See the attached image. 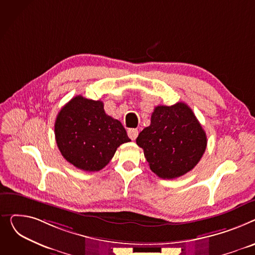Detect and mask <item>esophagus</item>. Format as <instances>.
Wrapping results in <instances>:
<instances>
[{
  "instance_id": "obj_1",
  "label": "esophagus",
  "mask_w": 255,
  "mask_h": 255,
  "mask_svg": "<svg viewBox=\"0 0 255 255\" xmlns=\"http://www.w3.org/2000/svg\"><path fill=\"white\" fill-rule=\"evenodd\" d=\"M128 137H129L131 140H134V139H136V138L138 137L139 130H138L137 128H129V129L128 130Z\"/></svg>"
}]
</instances>
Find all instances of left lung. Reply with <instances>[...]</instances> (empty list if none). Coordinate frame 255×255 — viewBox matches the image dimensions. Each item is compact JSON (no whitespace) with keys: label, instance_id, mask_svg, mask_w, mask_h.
Instances as JSON below:
<instances>
[{"label":"left lung","instance_id":"left-lung-1","mask_svg":"<svg viewBox=\"0 0 255 255\" xmlns=\"http://www.w3.org/2000/svg\"><path fill=\"white\" fill-rule=\"evenodd\" d=\"M150 170L162 179H175L191 171L202 158L207 136L192 110L184 103L157 106L150 126L136 140Z\"/></svg>","mask_w":255,"mask_h":255}]
</instances>
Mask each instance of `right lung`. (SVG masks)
Wrapping results in <instances>:
<instances>
[{"mask_svg": "<svg viewBox=\"0 0 255 255\" xmlns=\"http://www.w3.org/2000/svg\"><path fill=\"white\" fill-rule=\"evenodd\" d=\"M54 133L62 155L86 172L106 167L116 149L130 141L122 123L105 113L103 102L82 96L73 98L58 112Z\"/></svg>", "mask_w": 255, "mask_h": 255, "instance_id": "add662e5", "label": "right lung"}]
</instances>
